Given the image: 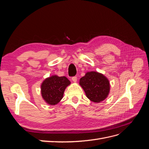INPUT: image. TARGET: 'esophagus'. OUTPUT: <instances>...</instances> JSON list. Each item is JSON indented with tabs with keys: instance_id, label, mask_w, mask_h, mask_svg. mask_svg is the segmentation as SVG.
Masks as SVG:
<instances>
[{
	"instance_id": "34e87169",
	"label": "esophagus",
	"mask_w": 149,
	"mask_h": 149,
	"mask_svg": "<svg viewBox=\"0 0 149 149\" xmlns=\"http://www.w3.org/2000/svg\"><path fill=\"white\" fill-rule=\"evenodd\" d=\"M71 79H72V81H73V82L76 83V81H77V77H76V76H73V77H72Z\"/></svg>"
}]
</instances>
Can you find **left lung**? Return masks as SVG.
Masks as SVG:
<instances>
[{"instance_id": "1", "label": "left lung", "mask_w": 149, "mask_h": 149, "mask_svg": "<svg viewBox=\"0 0 149 149\" xmlns=\"http://www.w3.org/2000/svg\"><path fill=\"white\" fill-rule=\"evenodd\" d=\"M87 97L94 102H100L107 97L110 91L109 80L101 73L91 71L79 80Z\"/></svg>"}]
</instances>
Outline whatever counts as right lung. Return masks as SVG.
Masks as SVG:
<instances>
[{
	"label": "right lung",
	"mask_w": 149,
	"mask_h": 149,
	"mask_svg": "<svg viewBox=\"0 0 149 149\" xmlns=\"http://www.w3.org/2000/svg\"><path fill=\"white\" fill-rule=\"evenodd\" d=\"M71 82L65 76L59 77L56 75L52 76L44 80L41 85L42 97L47 104L55 105L63 97L64 91Z\"/></svg>",
	"instance_id": "1"
}]
</instances>
